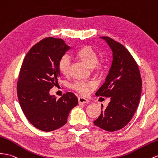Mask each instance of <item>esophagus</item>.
I'll use <instances>...</instances> for the list:
<instances>
[{
	"label": "esophagus",
	"mask_w": 158,
	"mask_h": 158,
	"mask_svg": "<svg viewBox=\"0 0 158 158\" xmlns=\"http://www.w3.org/2000/svg\"><path fill=\"white\" fill-rule=\"evenodd\" d=\"M89 100L83 97H78V102L80 104H86L89 102Z\"/></svg>",
	"instance_id": "34e87169"
}]
</instances>
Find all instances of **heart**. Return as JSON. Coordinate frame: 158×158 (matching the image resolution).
I'll use <instances>...</instances> for the list:
<instances>
[{
    "instance_id": "heart-1",
    "label": "heart",
    "mask_w": 158,
    "mask_h": 158,
    "mask_svg": "<svg viewBox=\"0 0 158 158\" xmlns=\"http://www.w3.org/2000/svg\"><path fill=\"white\" fill-rule=\"evenodd\" d=\"M75 56L80 61L86 64L90 69H95L98 73L102 71V66L98 62V54L92 46L85 45L81 46L75 52ZM70 60L69 57L64 55L59 60L58 67L61 74L67 76L69 74L70 69ZM72 88L78 92L82 95H87L94 88V85L92 83L77 81L72 85Z\"/></svg>"
}]
</instances>
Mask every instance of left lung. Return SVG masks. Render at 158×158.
I'll return each instance as SVG.
<instances>
[{
	"instance_id": "8db88e82",
	"label": "left lung",
	"mask_w": 158,
	"mask_h": 158,
	"mask_svg": "<svg viewBox=\"0 0 158 158\" xmlns=\"http://www.w3.org/2000/svg\"><path fill=\"white\" fill-rule=\"evenodd\" d=\"M112 51L113 60L105 82L96 92L97 96L110 97L94 125L108 131L125 127L137 109L142 93V78L137 63L124 46L107 36H101Z\"/></svg>"
}]
</instances>
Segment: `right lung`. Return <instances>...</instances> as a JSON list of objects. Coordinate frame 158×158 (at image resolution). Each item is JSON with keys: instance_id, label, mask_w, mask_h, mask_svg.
Wrapping results in <instances>:
<instances>
[{"instance_id": "obj_1", "label": "right lung", "mask_w": 158, "mask_h": 158, "mask_svg": "<svg viewBox=\"0 0 158 158\" xmlns=\"http://www.w3.org/2000/svg\"><path fill=\"white\" fill-rule=\"evenodd\" d=\"M70 49L60 38H46L33 46L25 56L17 82V94L24 114L31 124L44 131L65 125L78 100L73 93L60 98L49 94L58 84L59 60Z\"/></svg>"}]
</instances>
